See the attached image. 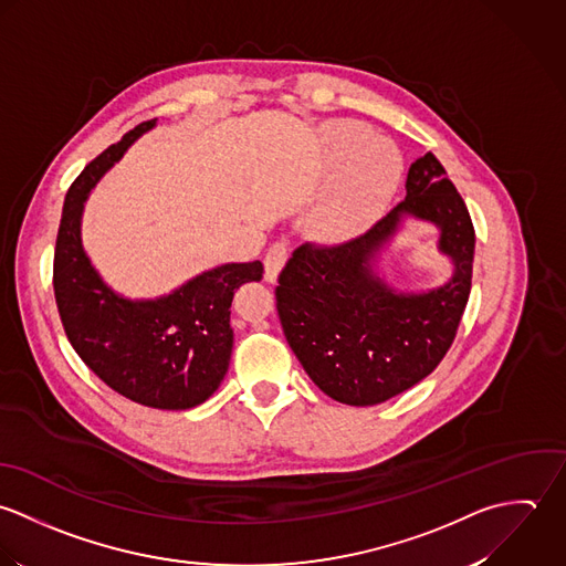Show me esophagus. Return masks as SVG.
I'll use <instances>...</instances> for the list:
<instances>
[{
    "instance_id": "obj_1",
    "label": "esophagus",
    "mask_w": 566,
    "mask_h": 566,
    "mask_svg": "<svg viewBox=\"0 0 566 566\" xmlns=\"http://www.w3.org/2000/svg\"><path fill=\"white\" fill-rule=\"evenodd\" d=\"M289 258V242L282 238V240H275L269 249H266V255H264V280L266 282H275L284 262Z\"/></svg>"
}]
</instances>
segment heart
I'll use <instances>...</instances> for the list:
<instances>
[{"label":"heart","mask_w":566,"mask_h":566,"mask_svg":"<svg viewBox=\"0 0 566 566\" xmlns=\"http://www.w3.org/2000/svg\"><path fill=\"white\" fill-rule=\"evenodd\" d=\"M322 144L326 166L337 175L311 229L322 240L339 242L365 231L385 210L396 192L402 159L389 142L376 139L354 122L326 126Z\"/></svg>","instance_id":"b5f03b06"}]
</instances>
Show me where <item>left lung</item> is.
<instances>
[{"mask_svg": "<svg viewBox=\"0 0 566 566\" xmlns=\"http://www.w3.org/2000/svg\"><path fill=\"white\" fill-rule=\"evenodd\" d=\"M407 199L365 233L300 244L277 277L275 300L284 337L313 382L343 405L385 402L447 356L472 284L474 227L433 153L407 175ZM411 213L441 227V248L455 262L452 282L429 294H396L368 262Z\"/></svg>", "mask_w": 566, "mask_h": 566, "instance_id": "8db88e82", "label": "left lung"}]
</instances>
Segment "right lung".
<instances>
[{
    "label": "right lung",
    "instance_id": "right-lung-1",
    "mask_svg": "<svg viewBox=\"0 0 566 566\" xmlns=\"http://www.w3.org/2000/svg\"><path fill=\"white\" fill-rule=\"evenodd\" d=\"M155 119L137 124L70 186L54 249V297L63 331L83 363L124 398L181 411L206 402L229 367V306L244 282H260V260L197 275L175 293L130 302L101 280L81 242L83 203L96 181Z\"/></svg>",
    "mask_w": 566,
    "mask_h": 566
}]
</instances>
